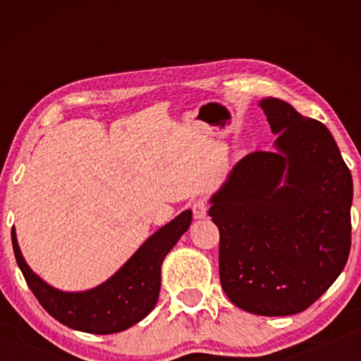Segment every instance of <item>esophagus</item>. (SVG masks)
I'll list each match as a JSON object with an SVG mask.
<instances>
[{
	"mask_svg": "<svg viewBox=\"0 0 361 361\" xmlns=\"http://www.w3.org/2000/svg\"><path fill=\"white\" fill-rule=\"evenodd\" d=\"M207 209H209V200L205 197H199L192 202V215L195 219H202L207 216Z\"/></svg>",
	"mask_w": 361,
	"mask_h": 361,
	"instance_id": "obj_1",
	"label": "esophagus"
}]
</instances>
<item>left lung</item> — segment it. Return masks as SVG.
<instances>
[{"mask_svg":"<svg viewBox=\"0 0 361 361\" xmlns=\"http://www.w3.org/2000/svg\"><path fill=\"white\" fill-rule=\"evenodd\" d=\"M259 105L279 133L276 149L240 159L209 215L226 296L250 314L282 317L310 307L344 269L353 185L325 124L283 100Z\"/></svg>","mask_w":361,"mask_h":361,"instance_id":"obj_1","label":"left lung"}]
</instances>
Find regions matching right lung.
Instances as JSON below:
<instances>
[{"label":"right lung","instance_id":"add662e5","mask_svg":"<svg viewBox=\"0 0 361 361\" xmlns=\"http://www.w3.org/2000/svg\"><path fill=\"white\" fill-rule=\"evenodd\" d=\"M191 210L152 234L114 276L94 290L63 293L33 274L17 245L12 226L16 261L39 304L65 326L92 334L119 333L135 325L154 307L161 291V264L191 226Z\"/></svg>","mask_w":361,"mask_h":361}]
</instances>
